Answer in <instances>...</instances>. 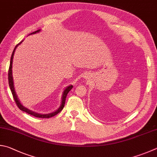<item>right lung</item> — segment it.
I'll list each match as a JSON object with an SVG mask.
<instances>
[{
    "mask_svg": "<svg viewBox=\"0 0 157 157\" xmlns=\"http://www.w3.org/2000/svg\"><path fill=\"white\" fill-rule=\"evenodd\" d=\"M40 31H41V29L37 30L36 31H34V32L30 33V35H31V34H35L36 33H38ZM22 42H23V40H22L21 42H20V43H18V44L16 45L15 48H14V49L13 51V53H12V54H11V56L9 71H8V80H9V86H10V90L11 91V93H12V95H13V98L14 99V100H15L16 104H17L18 107L21 110L24 111V112L29 114V115H33L34 117H39V118H49V117H53V116L56 115L57 114L59 113L62 109H63V108L64 106V104H65V100H66V98L67 96V94L71 90V88H73V86H72V85L68 86L64 90V92H63V93H62V101H61L60 106H59L58 108V109H57L56 111H54V112H53V113H49V114L38 113L34 112V111H32V110H31L29 109H28V108H26V107H25L23 105H22L21 103V101H20V100L18 99V97H17L15 89H14L13 80V76H12V63H13V58L14 53H15V51L17 47H18L19 44H21Z\"/></svg>",
    "mask_w": 157,
    "mask_h": 157,
    "instance_id": "1",
    "label": "right lung"
}]
</instances>
